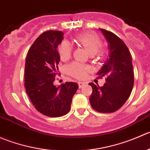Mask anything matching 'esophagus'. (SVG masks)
Instances as JSON below:
<instances>
[{"label": "esophagus", "instance_id": "obj_1", "mask_svg": "<svg viewBox=\"0 0 150 150\" xmlns=\"http://www.w3.org/2000/svg\"><path fill=\"white\" fill-rule=\"evenodd\" d=\"M84 84H85V83H84V82H82V81H79V82H78L79 87V88H81V87H82L84 85Z\"/></svg>", "mask_w": 150, "mask_h": 150}]
</instances>
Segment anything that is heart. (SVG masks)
<instances>
[{"label":"heart","mask_w":150,"mask_h":150,"mask_svg":"<svg viewBox=\"0 0 150 150\" xmlns=\"http://www.w3.org/2000/svg\"><path fill=\"white\" fill-rule=\"evenodd\" d=\"M76 42L84 47L90 55L97 54L102 48V41L98 35L93 33H81L75 37ZM59 54L62 60H67L71 56V46L66 41H63L58 48ZM88 66L81 63L74 62L66 67L67 73L76 79H82L88 71Z\"/></svg>","instance_id":"obj_1"}]
</instances>
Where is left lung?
<instances>
[{"label": "left lung", "mask_w": 150, "mask_h": 150, "mask_svg": "<svg viewBox=\"0 0 150 150\" xmlns=\"http://www.w3.org/2000/svg\"><path fill=\"white\" fill-rule=\"evenodd\" d=\"M109 50L107 60L98 74L106 76L102 87L90 83L93 93L90 97L91 106L101 113H111L120 109L130 96L134 83L132 57L125 43L110 31L100 28Z\"/></svg>", "instance_id": "obj_1"}]
</instances>
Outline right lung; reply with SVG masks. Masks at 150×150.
Listing matches in <instances>:
<instances>
[{
    "instance_id": "right-lung-1",
    "label": "right lung",
    "mask_w": 150,
    "mask_h": 150,
    "mask_svg": "<svg viewBox=\"0 0 150 150\" xmlns=\"http://www.w3.org/2000/svg\"><path fill=\"white\" fill-rule=\"evenodd\" d=\"M63 33L48 30L36 38L27 54L25 68V87L30 100L36 110L50 117L69 113L73 96L79 85L66 82L54 85L58 73L60 55L58 44Z\"/></svg>"
}]
</instances>
